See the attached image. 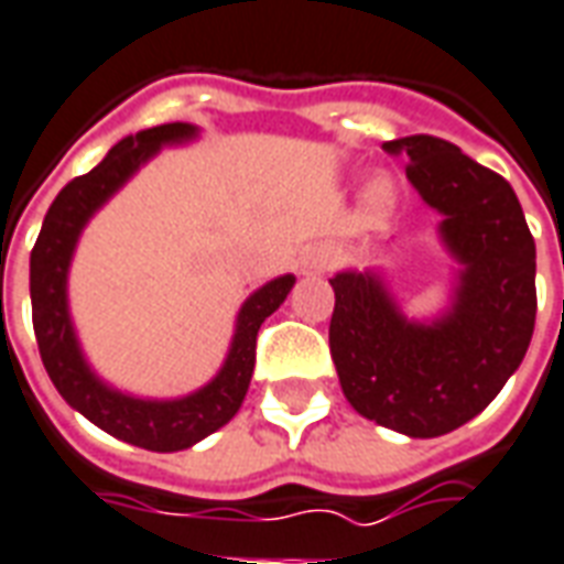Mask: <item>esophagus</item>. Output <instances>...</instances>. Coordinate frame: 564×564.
I'll list each match as a JSON object with an SVG mask.
<instances>
[{"label": "esophagus", "instance_id": "1", "mask_svg": "<svg viewBox=\"0 0 564 564\" xmlns=\"http://www.w3.org/2000/svg\"><path fill=\"white\" fill-rule=\"evenodd\" d=\"M330 249H310V252L300 258V267H303V273H324L330 267Z\"/></svg>", "mask_w": 564, "mask_h": 564}]
</instances>
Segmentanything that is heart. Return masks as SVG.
I'll use <instances>...</instances> for the list:
<instances>
[{"label":"heart","mask_w":564,"mask_h":564,"mask_svg":"<svg viewBox=\"0 0 564 564\" xmlns=\"http://www.w3.org/2000/svg\"><path fill=\"white\" fill-rule=\"evenodd\" d=\"M397 200H400V188H397V180L390 174H376L364 183L360 207H364L369 219H388L390 213L397 209Z\"/></svg>","instance_id":"1"}]
</instances>
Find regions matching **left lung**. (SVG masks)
<instances>
[{
    "label": "left lung",
    "instance_id": "left-lung-1",
    "mask_svg": "<svg viewBox=\"0 0 564 564\" xmlns=\"http://www.w3.org/2000/svg\"><path fill=\"white\" fill-rule=\"evenodd\" d=\"M456 261L451 306L433 322L400 310L381 273L330 279V355L357 414L412 438H435L480 414L523 364L535 330V240L508 180L459 147L412 134L388 141Z\"/></svg>",
    "mask_w": 564,
    "mask_h": 564
}]
</instances>
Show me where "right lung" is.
Listing matches in <instances>:
<instances>
[{
  "mask_svg": "<svg viewBox=\"0 0 564 564\" xmlns=\"http://www.w3.org/2000/svg\"><path fill=\"white\" fill-rule=\"evenodd\" d=\"M197 138L192 122H164L155 129L129 134L96 164L89 174L74 176L56 195L44 216L39 240L29 258V294H32V324L39 339L41 360L47 376L63 393V400L105 430L134 447L171 454L197 445L240 412L254 369V339L264 318L285 303L294 288V276L270 279L237 312L231 348L216 376L195 393L176 400H143L110 388L96 376L84 357L68 312V267L80 234L98 209L129 183L162 147H180Z\"/></svg>",
  "mask_w": 564,
  "mask_h": 564,
  "instance_id": "right-lung-1",
  "label": "right lung"
}]
</instances>
